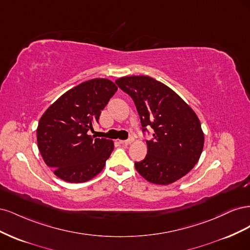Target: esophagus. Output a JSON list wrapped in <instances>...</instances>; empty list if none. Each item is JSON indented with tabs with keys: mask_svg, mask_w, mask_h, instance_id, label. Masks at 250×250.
I'll return each instance as SVG.
<instances>
[{
	"mask_svg": "<svg viewBox=\"0 0 250 250\" xmlns=\"http://www.w3.org/2000/svg\"><path fill=\"white\" fill-rule=\"evenodd\" d=\"M133 142V139L132 138H130V139H128V140H126V141H120V143L121 144H123V145H130V144Z\"/></svg>",
	"mask_w": 250,
	"mask_h": 250,
	"instance_id": "obj_1",
	"label": "esophagus"
}]
</instances>
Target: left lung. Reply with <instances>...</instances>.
I'll return each mask as SVG.
<instances>
[{"label":"left lung","mask_w":250,"mask_h":250,"mask_svg":"<svg viewBox=\"0 0 250 250\" xmlns=\"http://www.w3.org/2000/svg\"><path fill=\"white\" fill-rule=\"evenodd\" d=\"M119 87L137 106L143 130L153 129L146 141L147 155L134 167L149 183L167 186L190 172L199 161L204 133L195 111L164 83L149 76L121 77Z\"/></svg>","instance_id":"8db88e82"}]
</instances>
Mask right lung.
<instances>
[{
	"label": "right lung",
	"mask_w": 250,
	"mask_h": 250,
	"mask_svg": "<svg viewBox=\"0 0 250 250\" xmlns=\"http://www.w3.org/2000/svg\"><path fill=\"white\" fill-rule=\"evenodd\" d=\"M118 86L95 78L67 90L42 116L36 137L48 167L66 183H85L99 174L113 150L111 140L89 135Z\"/></svg>",
	"instance_id": "obj_1"
}]
</instances>
